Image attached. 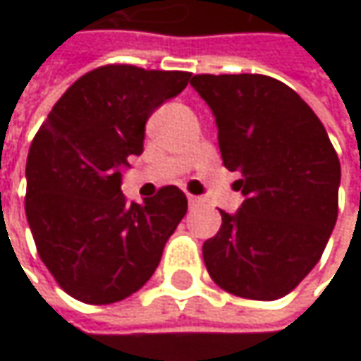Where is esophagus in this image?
<instances>
[{
  "label": "esophagus",
  "mask_w": 361,
  "mask_h": 361,
  "mask_svg": "<svg viewBox=\"0 0 361 361\" xmlns=\"http://www.w3.org/2000/svg\"><path fill=\"white\" fill-rule=\"evenodd\" d=\"M187 201L190 207H197V204H201L202 199L201 197H197V195H187Z\"/></svg>",
  "instance_id": "1"
}]
</instances>
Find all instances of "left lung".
<instances>
[{
  "label": "left lung",
  "instance_id": "left-lung-1",
  "mask_svg": "<svg viewBox=\"0 0 361 361\" xmlns=\"http://www.w3.org/2000/svg\"><path fill=\"white\" fill-rule=\"evenodd\" d=\"M223 164L245 201L221 211L202 245L209 275L237 298L273 301L317 265L338 219L340 159L322 120L283 82L263 74H199Z\"/></svg>",
  "mask_w": 361,
  "mask_h": 361
}]
</instances>
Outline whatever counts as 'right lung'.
Instances as JSON below:
<instances>
[{
  "mask_svg": "<svg viewBox=\"0 0 361 361\" xmlns=\"http://www.w3.org/2000/svg\"><path fill=\"white\" fill-rule=\"evenodd\" d=\"M188 72L126 63L96 68L54 104L30 146L25 216L37 253L68 295L122 301L152 277L187 213L180 188L142 204L122 195V171L142 154L148 116L187 88Z\"/></svg>",
  "mask_w": 361,
  "mask_h": 361,
  "instance_id": "add662e5",
  "label": "right lung"
}]
</instances>
